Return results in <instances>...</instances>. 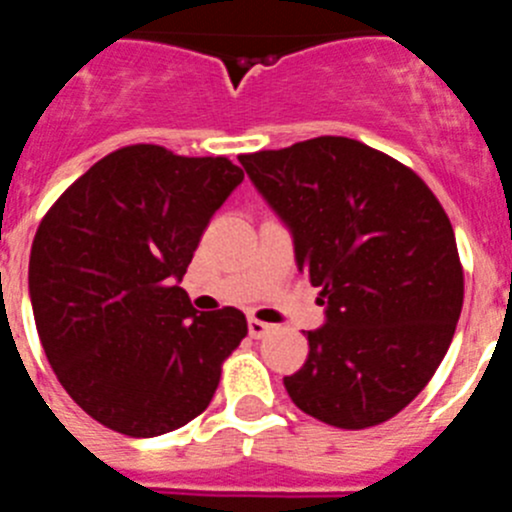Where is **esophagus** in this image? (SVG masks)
I'll list each match as a JSON object with an SVG mask.
<instances>
[{
  "label": "esophagus",
  "instance_id": "34e87169",
  "mask_svg": "<svg viewBox=\"0 0 512 512\" xmlns=\"http://www.w3.org/2000/svg\"><path fill=\"white\" fill-rule=\"evenodd\" d=\"M271 328H274V325L264 323V320L248 318V333H251V338H264Z\"/></svg>",
  "mask_w": 512,
  "mask_h": 512
}]
</instances>
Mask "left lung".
I'll use <instances>...</instances> for the list:
<instances>
[{
    "mask_svg": "<svg viewBox=\"0 0 512 512\" xmlns=\"http://www.w3.org/2000/svg\"><path fill=\"white\" fill-rule=\"evenodd\" d=\"M320 287L325 323L284 377L302 413L359 431L418 397L454 338L464 271L454 228L415 171L359 140L323 135L238 156Z\"/></svg>",
    "mask_w": 512,
    "mask_h": 512,
    "instance_id": "1",
    "label": "left lung"
}]
</instances>
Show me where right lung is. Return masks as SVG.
I'll list each match as a JSON object with an SVG mask.
<instances>
[{
  "mask_svg": "<svg viewBox=\"0 0 512 512\" xmlns=\"http://www.w3.org/2000/svg\"><path fill=\"white\" fill-rule=\"evenodd\" d=\"M241 182L223 156L140 143L97 161L43 217L30 251L40 343L71 400L112 431L153 438L187 425L246 338L241 310L197 312L179 287Z\"/></svg>",
  "mask_w": 512,
  "mask_h": 512,
  "instance_id": "right-lung-1",
  "label": "right lung"
}]
</instances>
